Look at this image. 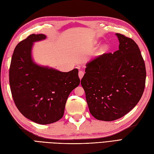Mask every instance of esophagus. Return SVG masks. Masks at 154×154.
<instances>
[{"label": "esophagus", "instance_id": "34e87169", "mask_svg": "<svg viewBox=\"0 0 154 154\" xmlns=\"http://www.w3.org/2000/svg\"><path fill=\"white\" fill-rule=\"evenodd\" d=\"M78 75H79V78H80V79L81 80V79L83 78V75H84V72L82 71H79Z\"/></svg>", "mask_w": 154, "mask_h": 154}]
</instances>
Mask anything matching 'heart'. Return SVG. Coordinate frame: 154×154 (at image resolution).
Segmentation results:
<instances>
[{
    "label": "heart",
    "instance_id": "obj_1",
    "mask_svg": "<svg viewBox=\"0 0 154 154\" xmlns=\"http://www.w3.org/2000/svg\"><path fill=\"white\" fill-rule=\"evenodd\" d=\"M106 49V46H103V47L101 48V51H105Z\"/></svg>",
    "mask_w": 154,
    "mask_h": 154
}]
</instances>
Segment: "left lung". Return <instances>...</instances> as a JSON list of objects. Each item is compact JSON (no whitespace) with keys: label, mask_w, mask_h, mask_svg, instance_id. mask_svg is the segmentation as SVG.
<instances>
[{"label":"left lung","mask_w":154,"mask_h":154,"mask_svg":"<svg viewBox=\"0 0 154 154\" xmlns=\"http://www.w3.org/2000/svg\"><path fill=\"white\" fill-rule=\"evenodd\" d=\"M116 35L119 50L88 62L81 80L91 114L105 122L128 113L140 100L145 87V64L138 45L123 35Z\"/></svg>","instance_id":"obj_1"}]
</instances>
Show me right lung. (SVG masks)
<instances>
[{
  "mask_svg": "<svg viewBox=\"0 0 154 154\" xmlns=\"http://www.w3.org/2000/svg\"><path fill=\"white\" fill-rule=\"evenodd\" d=\"M45 38V35L32 34L18 43L9 75L17 109L26 118L41 125L57 122L63 117L68 96L80 82L78 69L64 72L33 62V43Z\"/></svg>",
  "mask_w": 154,
  "mask_h": 154,
  "instance_id": "obj_1",
  "label": "right lung"
}]
</instances>
